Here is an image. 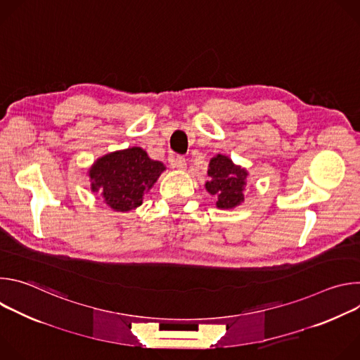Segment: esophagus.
Segmentation results:
<instances>
[{
	"mask_svg": "<svg viewBox=\"0 0 360 360\" xmlns=\"http://www.w3.org/2000/svg\"><path fill=\"white\" fill-rule=\"evenodd\" d=\"M171 165L174 168H178V169L184 171L186 168V161H185L184 157H174V158H171Z\"/></svg>",
	"mask_w": 360,
	"mask_h": 360,
	"instance_id": "1",
	"label": "esophagus"
}]
</instances>
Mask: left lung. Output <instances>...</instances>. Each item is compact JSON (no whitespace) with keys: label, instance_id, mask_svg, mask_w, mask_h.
<instances>
[{"label":"left lung","instance_id":"1","mask_svg":"<svg viewBox=\"0 0 360 360\" xmlns=\"http://www.w3.org/2000/svg\"><path fill=\"white\" fill-rule=\"evenodd\" d=\"M246 168L236 165L229 157L218 153L208 165L210 181L205 184L211 195L217 196L218 210H233L245 200Z\"/></svg>","mask_w":360,"mask_h":360}]
</instances>
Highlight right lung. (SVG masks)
Here are the masks:
<instances>
[{
	"label": "right lung",
	"mask_w": 360,
	"mask_h": 360,
	"mask_svg": "<svg viewBox=\"0 0 360 360\" xmlns=\"http://www.w3.org/2000/svg\"><path fill=\"white\" fill-rule=\"evenodd\" d=\"M167 167L150 160L139 146L99 157L88 169L89 189L117 212H129L142 205L143 195L155 185Z\"/></svg>",
	"instance_id": "right-lung-1"
}]
</instances>
